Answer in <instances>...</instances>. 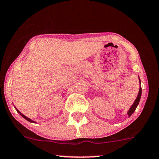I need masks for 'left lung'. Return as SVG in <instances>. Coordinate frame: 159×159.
Instances as JSON below:
<instances>
[{"label": "left lung", "instance_id": "obj_1", "mask_svg": "<svg viewBox=\"0 0 159 159\" xmlns=\"http://www.w3.org/2000/svg\"><path fill=\"white\" fill-rule=\"evenodd\" d=\"M139 81H140V79H139ZM141 95H142V88L140 87L139 90V93H138L137 98H136V99L135 100V101H134L133 105H132L131 107H130L129 111H128V116H129L131 115V114L134 112V111L136 110V107H137L139 103L140 98H141Z\"/></svg>", "mask_w": 159, "mask_h": 159}]
</instances>
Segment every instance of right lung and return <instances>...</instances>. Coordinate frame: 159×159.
I'll return each instance as SVG.
<instances>
[{
  "instance_id": "add662e5",
  "label": "right lung",
  "mask_w": 159,
  "mask_h": 159,
  "mask_svg": "<svg viewBox=\"0 0 159 159\" xmlns=\"http://www.w3.org/2000/svg\"><path fill=\"white\" fill-rule=\"evenodd\" d=\"M16 110H17V111L18 112V113H19L20 114V115H21L22 116H23V118H25V119L26 120H28V121H29V122H34V121H33V120H30V119H29V118L26 117V116H25V115H23V114H21V113H20V111H19V110H17V108H16Z\"/></svg>"
}]
</instances>
